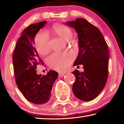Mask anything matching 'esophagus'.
Instances as JSON below:
<instances>
[{"label":"esophagus","mask_w":124,"mask_h":124,"mask_svg":"<svg viewBox=\"0 0 124 124\" xmlns=\"http://www.w3.org/2000/svg\"><path fill=\"white\" fill-rule=\"evenodd\" d=\"M65 74L63 73V72H59V77H63V76H64Z\"/></svg>","instance_id":"1"}]
</instances>
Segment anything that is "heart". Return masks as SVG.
<instances>
[{"instance_id": "1", "label": "heart", "mask_w": 124, "mask_h": 124, "mask_svg": "<svg viewBox=\"0 0 124 124\" xmlns=\"http://www.w3.org/2000/svg\"><path fill=\"white\" fill-rule=\"evenodd\" d=\"M51 31L55 35L65 40H69L72 36V31L69 27L60 23L53 25ZM35 46L38 52L41 55H46L50 50L49 38L42 31H40L35 37ZM74 56L70 53H55L47 58L48 65L54 70L59 71H64L71 63Z\"/></svg>"}]
</instances>
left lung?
<instances>
[{"mask_svg": "<svg viewBox=\"0 0 124 124\" xmlns=\"http://www.w3.org/2000/svg\"><path fill=\"white\" fill-rule=\"evenodd\" d=\"M73 27L78 38L79 52L74 65L82 64L84 71L75 70L72 91L84 101L96 98L105 86L108 77L109 52L106 41L99 29L84 19L65 23ZM79 67V66H77Z\"/></svg>", "mask_w": 124, "mask_h": 124, "instance_id": "left-lung-1", "label": "left lung"}]
</instances>
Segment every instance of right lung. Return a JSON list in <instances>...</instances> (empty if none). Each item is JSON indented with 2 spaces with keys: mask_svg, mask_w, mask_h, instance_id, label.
I'll return each instance as SVG.
<instances>
[{
  "mask_svg": "<svg viewBox=\"0 0 124 124\" xmlns=\"http://www.w3.org/2000/svg\"><path fill=\"white\" fill-rule=\"evenodd\" d=\"M47 21L28 26L17 41L13 55L14 76L18 88L27 100L35 104L48 102L51 97L53 85L57 72L50 70L42 76L36 73V65L43 64L34 47L36 34Z\"/></svg>",
  "mask_w": 124,
  "mask_h": 124,
  "instance_id": "right-lung-1",
  "label": "right lung"
}]
</instances>
